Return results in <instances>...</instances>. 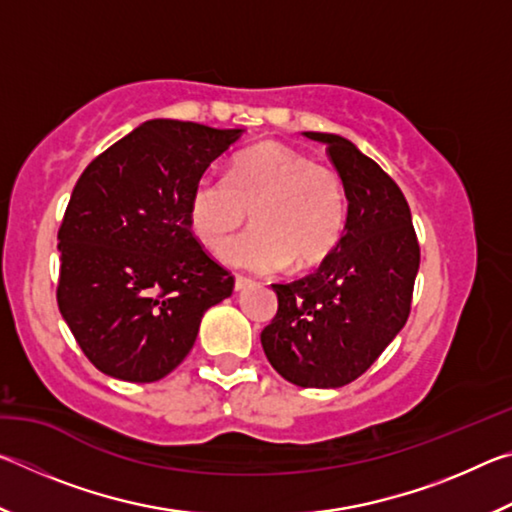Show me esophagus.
<instances>
[{
    "label": "esophagus",
    "mask_w": 512,
    "mask_h": 512,
    "mask_svg": "<svg viewBox=\"0 0 512 512\" xmlns=\"http://www.w3.org/2000/svg\"><path fill=\"white\" fill-rule=\"evenodd\" d=\"M253 284V280L250 277H244V275H237L235 277V291H244L246 287H250Z\"/></svg>",
    "instance_id": "34e87169"
}]
</instances>
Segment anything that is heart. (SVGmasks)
Returning <instances> with one entry per match:
<instances>
[{
	"mask_svg": "<svg viewBox=\"0 0 512 512\" xmlns=\"http://www.w3.org/2000/svg\"><path fill=\"white\" fill-rule=\"evenodd\" d=\"M248 214L253 230L225 241L223 264L253 273L311 268L339 246L348 194L334 167L266 142L239 153L225 178L205 173L189 194V230L207 248L219 246Z\"/></svg>",
	"mask_w": 512,
	"mask_h": 512,
	"instance_id": "heart-1",
	"label": "heart"
}]
</instances>
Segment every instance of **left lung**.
<instances>
[{
    "instance_id": "left-lung-1",
    "label": "left lung",
    "mask_w": 512,
    "mask_h": 512,
    "mask_svg": "<svg viewBox=\"0 0 512 512\" xmlns=\"http://www.w3.org/2000/svg\"><path fill=\"white\" fill-rule=\"evenodd\" d=\"M305 137L323 142L341 173L348 221L318 271L273 284L277 314L262 348L291 384L339 388L361 377L404 327L420 246L402 189L375 160L341 135Z\"/></svg>"
}]
</instances>
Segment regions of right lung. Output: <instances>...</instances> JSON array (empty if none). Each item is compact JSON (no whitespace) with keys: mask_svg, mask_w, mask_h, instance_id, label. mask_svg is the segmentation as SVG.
Returning <instances> with one entry per match:
<instances>
[{"mask_svg":"<svg viewBox=\"0 0 512 512\" xmlns=\"http://www.w3.org/2000/svg\"><path fill=\"white\" fill-rule=\"evenodd\" d=\"M241 128L151 119L97 155L58 230L56 300L103 375L149 384L196 341L207 309L235 289L189 230V194Z\"/></svg>","mask_w":512,"mask_h":512,"instance_id":"add662e5","label":"right lung"}]
</instances>
